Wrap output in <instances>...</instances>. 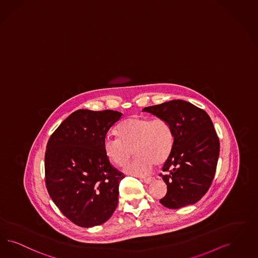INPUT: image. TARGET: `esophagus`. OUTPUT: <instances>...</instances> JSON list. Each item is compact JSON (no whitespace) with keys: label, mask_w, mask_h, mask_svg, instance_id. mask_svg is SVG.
Here are the masks:
<instances>
[{"label":"esophagus","mask_w":258,"mask_h":258,"mask_svg":"<svg viewBox=\"0 0 258 258\" xmlns=\"http://www.w3.org/2000/svg\"><path fill=\"white\" fill-rule=\"evenodd\" d=\"M153 180H154V178L153 177L143 178V181H144L146 184H150V183H151Z\"/></svg>","instance_id":"esophagus-1"}]
</instances>
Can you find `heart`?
Masks as SVG:
<instances>
[{
  "label": "heart",
  "mask_w": 258,
  "mask_h": 258,
  "mask_svg": "<svg viewBox=\"0 0 258 258\" xmlns=\"http://www.w3.org/2000/svg\"><path fill=\"white\" fill-rule=\"evenodd\" d=\"M118 137L107 135L103 148L107 159L118 167H124L134 153L137 155L124 171L134 176L150 173L155 165L169 159L174 136L172 126L164 118L133 116L117 127Z\"/></svg>",
  "instance_id": "1"
}]
</instances>
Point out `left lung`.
Returning a JSON list of instances; mask_svg holds the SVG:
<instances>
[{
  "mask_svg": "<svg viewBox=\"0 0 258 258\" xmlns=\"http://www.w3.org/2000/svg\"><path fill=\"white\" fill-rule=\"evenodd\" d=\"M143 111L168 120L173 131L172 151L160 173L168 188L161 204L169 209L195 204L211 187L219 157V139L210 116L183 100L144 107Z\"/></svg>",
  "mask_w": 258,
  "mask_h": 258,
  "instance_id": "left-lung-1",
  "label": "left lung"
}]
</instances>
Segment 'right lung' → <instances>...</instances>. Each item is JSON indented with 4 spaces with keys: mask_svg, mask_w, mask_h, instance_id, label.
<instances>
[{
    "mask_svg": "<svg viewBox=\"0 0 258 258\" xmlns=\"http://www.w3.org/2000/svg\"><path fill=\"white\" fill-rule=\"evenodd\" d=\"M122 113L79 109L51 134L45 155V186L71 222L90 228L106 222L118 204L124 173L105 155L103 144Z\"/></svg>",
    "mask_w": 258,
    "mask_h": 258,
    "instance_id": "right-lung-1",
    "label": "right lung"
}]
</instances>
